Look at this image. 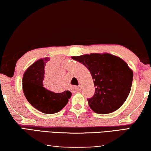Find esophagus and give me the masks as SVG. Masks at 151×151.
<instances>
[{"mask_svg":"<svg viewBox=\"0 0 151 151\" xmlns=\"http://www.w3.org/2000/svg\"><path fill=\"white\" fill-rule=\"evenodd\" d=\"M80 90H81L80 86H78L75 87V90H76V91H80Z\"/></svg>","mask_w":151,"mask_h":151,"instance_id":"obj_1","label":"esophagus"}]
</instances>
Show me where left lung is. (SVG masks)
Returning <instances> with one entry per match:
<instances>
[{"label": "left lung", "instance_id": "8db88e82", "mask_svg": "<svg viewBox=\"0 0 151 151\" xmlns=\"http://www.w3.org/2000/svg\"><path fill=\"white\" fill-rule=\"evenodd\" d=\"M91 73L95 87L88 105L94 112L107 114L117 110L130 92L133 71L124 60L109 53H91L72 57Z\"/></svg>", "mask_w": 151, "mask_h": 151}]
</instances>
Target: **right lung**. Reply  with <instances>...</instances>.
Returning a JSON list of instances; mask_svg holds the SVG:
<instances>
[{
    "label": "right lung",
    "instance_id": "obj_1",
    "mask_svg": "<svg viewBox=\"0 0 151 151\" xmlns=\"http://www.w3.org/2000/svg\"><path fill=\"white\" fill-rule=\"evenodd\" d=\"M49 57L40 59L32 64L24 73L23 92L30 105L46 114H53L61 111L68 104L71 93L66 90L55 93L44 87L45 68Z\"/></svg>",
    "mask_w": 151,
    "mask_h": 151
}]
</instances>
